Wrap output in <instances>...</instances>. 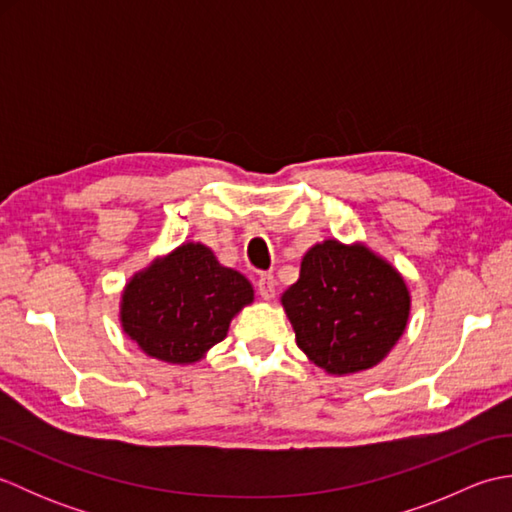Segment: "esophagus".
Instances as JSON below:
<instances>
[{"label":"esophagus","mask_w":512,"mask_h":512,"mask_svg":"<svg viewBox=\"0 0 512 512\" xmlns=\"http://www.w3.org/2000/svg\"><path fill=\"white\" fill-rule=\"evenodd\" d=\"M257 290H259V295H262V299H266V301L275 299V295H277V281H275V277L273 275H259Z\"/></svg>","instance_id":"obj_1"}]
</instances>
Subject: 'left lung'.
Segmentation results:
<instances>
[{"mask_svg":"<svg viewBox=\"0 0 512 512\" xmlns=\"http://www.w3.org/2000/svg\"><path fill=\"white\" fill-rule=\"evenodd\" d=\"M299 350L332 376L376 367L407 330L411 295L387 259L365 244L325 239L301 259L281 295Z\"/></svg>","mask_w":512,"mask_h":512,"instance_id":"1","label":"left lung"}]
</instances>
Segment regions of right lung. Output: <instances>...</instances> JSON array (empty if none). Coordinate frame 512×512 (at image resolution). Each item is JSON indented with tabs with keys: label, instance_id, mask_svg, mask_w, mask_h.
Returning <instances> with one entry per match:
<instances>
[{
	"label": "right lung",
	"instance_id": "right-lung-1",
	"mask_svg": "<svg viewBox=\"0 0 512 512\" xmlns=\"http://www.w3.org/2000/svg\"><path fill=\"white\" fill-rule=\"evenodd\" d=\"M253 299L242 273L217 262L209 246L187 242L127 281L121 328L147 356L191 365L224 339L235 314Z\"/></svg>",
	"mask_w": 512,
	"mask_h": 512
}]
</instances>
